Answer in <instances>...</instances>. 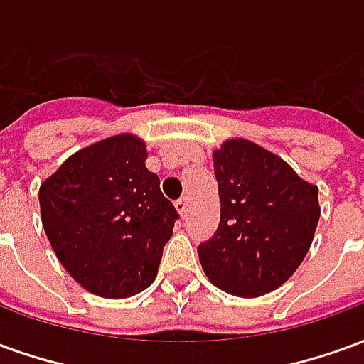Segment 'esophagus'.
Wrapping results in <instances>:
<instances>
[{
  "label": "esophagus",
  "mask_w": 364,
  "mask_h": 364,
  "mask_svg": "<svg viewBox=\"0 0 364 364\" xmlns=\"http://www.w3.org/2000/svg\"><path fill=\"white\" fill-rule=\"evenodd\" d=\"M175 206H177V210L181 213V216H187V213H189V198H177V200H175Z\"/></svg>",
  "instance_id": "obj_1"
}]
</instances>
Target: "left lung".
<instances>
[{
  "label": "left lung",
  "instance_id": "8db88e82",
  "mask_svg": "<svg viewBox=\"0 0 364 364\" xmlns=\"http://www.w3.org/2000/svg\"><path fill=\"white\" fill-rule=\"evenodd\" d=\"M214 175L220 224L197 247L208 281L242 298L279 289L310 250L320 220L318 187L250 140L222 144Z\"/></svg>",
  "mask_w": 364,
  "mask_h": 364
}]
</instances>
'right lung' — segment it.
Returning <instances> with one entry per match:
<instances>
[{"mask_svg": "<svg viewBox=\"0 0 364 364\" xmlns=\"http://www.w3.org/2000/svg\"><path fill=\"white\" fill-rule=\"evenodd\" d=\"M146 156L140 138L112 136L68 158L41 185L52 250L97 296L128 298L148 289L179 218Z\"/></svg>", "mask_w": 364, "mask_h": 364, "instance_id": "right-lung-1", "label": "right lung"}]
</instances>
